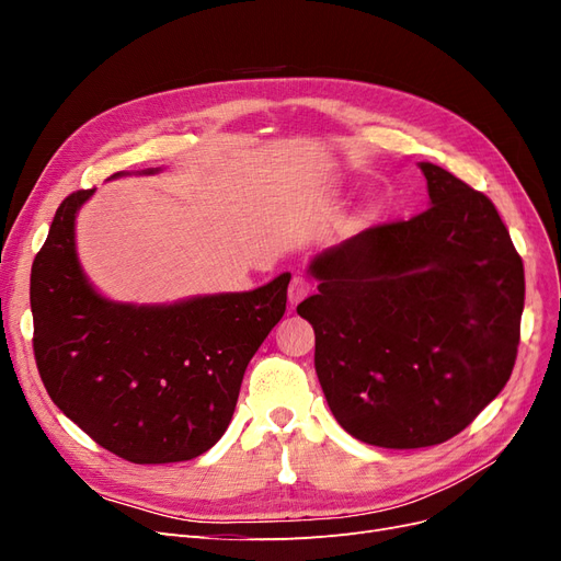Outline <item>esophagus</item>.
I'll use <instances>...</instances> for the list:
<instances>
[{
  "instance_id": "34e87169",
  "label": "esophagus",
  "mask_w": 561,
  "mask_h": 561,
  "mask_svg": "<svg viewBox=\"0 0 561 561\" xmlns=\"http://www.w3.org/2000/svg\"><path fill=\"white\" fill-rule=\"evenodd\" d=\"M311 290H313V283H311L307 276L297 274V276L293 278V283H290V290H287V299H290L293 307H297V304H299L304 297H307Z\"/></svg>"
}]
</instances>
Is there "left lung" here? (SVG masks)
<instances>
[{"mask_svg":"<svg viewBox=\"0 0 561 561\" xmlns=\"http://www.w3.org/2000/svg\"><path fill=\"white\" fill-rule=\"evenodd\" d=\"M431 208L322 250L316 375L348 435L386 449L447 443L513 375L524 266L484 194L421 161Z\"/></svg>","mask_w":561,"mask_h":561,"instance_id":"obj_1","label":"left lung"}]
</instances>
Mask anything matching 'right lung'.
<instances>
[{"mask_svg":"<svg viewBox=\"0 0 561 561\" xmlns=\"http://www.w3.org/2000/svg\"><path fill=\"white\" fill-rule=\"evenodd\" d=\"M93 194L60 203L32 264L42 381L58 410L112 454L133 463L190 461L229 428L245 367L285 313L290 274L248 293L114 301L95 290L77 254V215Z\"/></svg>","mask_w":561,"mask_h":561,"instance_id":"right-lung-1","label":"right lung"}]
</instances>
